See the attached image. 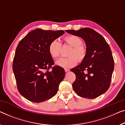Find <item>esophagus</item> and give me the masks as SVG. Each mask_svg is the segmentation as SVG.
<instances>
[{"label": "esophagus", "instance_id": "34e87169", "mask_svg": "<svg viewBox=\"0 0 125 125\" xmlns=\"http://www.w3.org/2000/svg\"><path fill=\"white\" fill-rule=\"evenodd\" d=\"M65 72H68L69 71H70V69H65Z\"/></svg>", "mask_w": 125, "mask_h": 125}]
</instances>
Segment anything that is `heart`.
Instances as JSON below:
<instances>
[{
  "mask_svg": "<svg viewBox=\"0 0 125 125\" xmlns=\"http://www.w3.org/2000/svg\"><path fill=\"white\" fill-rule=\"evenodd\" d=\"M65 44L72 47L68 53V57H61L56 61L57 65L64 68H69L75 66L78 62H81L86 59L87 50L83 44V40L75 35H69L64 38ZM62 44L57 39L51 42L48 46V52L52 58L56 59L60 56Z\"/></svg>",
  "mask_w": 125,
  "mask_h": 125,
  "instance_id": "b5f03b06",
  "label": "heart"
}]
</instances>
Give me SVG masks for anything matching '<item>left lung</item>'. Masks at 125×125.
Returning a JSON list of instances; mask_svg holds the SVG:
<instances>
[{
    "label": "left lung",
    "instance_id": "1",
    "mask_svg": "<svg viewBox=\"0 0 125 125\" xmlns=\"http://www.w3.org/2000/svg\"><path fill=\"white\" fill-rule=\"evenodd\" d=\"M66 31L83 39L87 50L84 60L71 69L76 77L72 84L74 91L79 96L96 98L105 93L111 85L115 63L109 44L91 28Z\"/></svg>",
    "mask_w": 125,
    "mask_h": 125
}]
</instances>
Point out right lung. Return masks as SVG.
Masks as SVG:
<instances>
[{"mask_svg":"<svg viewBox=\"0 0 125 125\" xmlns=\"http://www.w3.org/2000/svg\"><path fill=\"white\" fill-rule=\"evenodd\" d=\"M64 30L37 29L20 41L13 58V71L20 94L28 100L41 103L56 94L64 78V69L54 65L48 52L51 42Z\"/></svg>","mask_w":125,"mask_h":125,"instance_id":"add662e5","label":"right lung"}]
</instances>
